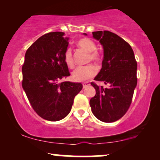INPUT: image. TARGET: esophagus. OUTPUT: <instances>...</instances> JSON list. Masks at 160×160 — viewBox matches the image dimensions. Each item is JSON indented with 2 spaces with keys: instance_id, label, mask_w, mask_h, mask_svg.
I'll return each instance as SVG.
<instances>
[{
  "instance_id": "esophagus-1",
  "label": "esophagus",
  "mask_w": 160,
  "mask_h": 160,
  "mask_svg": "<svg viewBox=\"0 0 160 160\" xmlns=\"http://www.w3.org/2000/svg\"><path fill=\"white\" fill-rule=\"evenodd\" d=\"M88 85H89V82H85L83 84V88H86V87L88 86Z\"/></svg>"
}]
</instances>
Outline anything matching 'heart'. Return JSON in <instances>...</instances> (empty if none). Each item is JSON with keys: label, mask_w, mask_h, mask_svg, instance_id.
<instances>
[{"label": "heart", "mask_w": 160, "mask_h": 160, "mask_svg": "<svg viewBox=\"0 0 160 160\" xmlns=\"http://www.w3.org/2000/svg\"><path fill=\"white\" fill-rule=\"evenodd\" d=\"M77 45L87 52H89V60L98 62L100 60V54L95 52L96 50V45L89 38H82L78 41ZM64 60L65 64L70 68L73 66V58L71 49L68 48L66 49L64 54ZM97 70L92 65H85V66H78L72 72V78L76 82H84L89 79L96 74Z\"/></svg>", "instance_id": "heart-1"}]
</instances>
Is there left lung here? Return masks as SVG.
<instances>
[{
	"label": "left lung",
	"mask_w": 160,
	"mask_h": 160,
	"mask_svg": "<svg viewBox=\"0 0 160 160\" xmlns=\"http://www.w3.org/2000/svg\"><path fill=\"white\" fill-rule=\"evenodd\" d=\"M92 35L103 49L102 68L94 80L108 87L92 82L96 95L89 105L97 119L113 122L125 114L132 102L137 85V62L132 47L117 34L104 30L92 32Z\"/></svg>",
	"instance_id": "left-lung-1"
}]
</instances>
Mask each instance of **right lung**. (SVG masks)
<instances>
[{"mask_svg":"<svg viewBox=\"0 0 160 160\" xmlns=\"http://www.w3.org/2000/svg\"><path fill=\"white\" fill-rule=\"evenodd\" d=\"M62 32L43 35L28 48L22 65V88L34 111L41 118L56 122L71 110L81 83L60 82L70 76L64 60L69 38Z\"/></svg>","mask_w":160,"mask_h":160,"instance_id":"right-lung-1","label":"right lung"}]
</instances>
